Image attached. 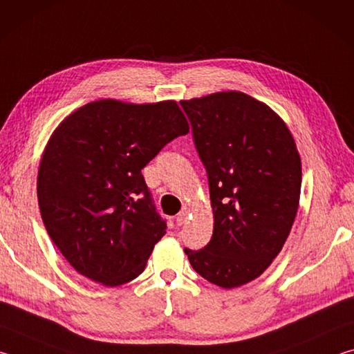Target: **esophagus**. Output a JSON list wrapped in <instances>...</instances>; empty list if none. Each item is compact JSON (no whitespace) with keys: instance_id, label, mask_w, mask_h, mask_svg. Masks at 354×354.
Here are the masks:
<instances>
[{"instance_id":"obj_1","label":"esophagus","mask_w":354,"mask_h":354,"mask_svg":"<svg viewBox=\"0 0 354 354\" xmlns=\"http://www.w3.org/2000/svg\"><path fill=\"white\" fill-rule=\"evenodd\" d=\"M187 217H189V212H187V211L179 212V214H178V217H176V223H178L179 226L184 225L185 221H187Z\"/></svg>"}]
</instances>
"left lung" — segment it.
<instances>
[{"label":"left lung","instance_id":"obj_1","mask_svg":"<svg viewBox=\"0 0 354 354\" xmlns=\"http://www.w3.org/2000/svg\"><path fill=\"white\" fill-rule=\"evenodd\" d=\"M209 178L212 239L185 254L209 283L232 289L270 267L295 220L301 159L277 112L250 95L226 91L183 100Z\"/></svg>","mask_w":354,"mask_h":354}]
</instances>
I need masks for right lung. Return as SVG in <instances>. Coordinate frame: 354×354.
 Here are the masks:
<instances>
[{
	"mask_svg": "<svg viewBox=\"0 0 354 354\" xmlns=\"http://www.w3.org/2000/svg\"><path fill=\"white\" fill-rule=\"evenodd\" d=\"M187 133L173 100L92 101L55 129L39 165V207L51 241L77 273L115 287L143 272L167 225L142 169Z\"/></svg>",
	"mask_w": 354,
	"mask_h": 354,
	"instance_id": "add662e5",
	"label": "right lung"
}]
</instances>
